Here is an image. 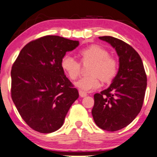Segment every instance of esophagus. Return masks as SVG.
Wrapping results in <instances>:
<instances>
[{
  "mask_svg": "<svg viewBox=\"0 0 157 157\" xmlns=\"http://www.w3.org/2000/svg\"><path fill=\"white\" fill-rule=\"evenodd\" d=\"M79 94H80V96L81 97H85L87 96V93L85 92V91H81V90L79 91Z\"/></svg>",
  "mask_w": 157,
  "mask_h": 157,
  "instance_id": "34e87169",
  "label": "esophagus"
}]
</instances>
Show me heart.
Returning <instances> with one entry per match:
<instances>
[{
    "label": "heart",
    "instance_id": "obj_1",
    "mask_svg": "<svg viewBox=\"0 0 157 157\" xmlns=\"http://www.w3.org/2000/svg\"><path fill=\"white\" fill-rule=\"evenodd\" d=\"M80 63H91L88 69L89 76L82 77L75 82V86L81 91H89L97 89L100 86V80L104 83H109L118 72V61L102 46L92 44L81 48L77 52ZM70 56L66 55L62 58L60 66L64 72L71 80H75L80 76L81 65Z\"/></svg>",
    "mask_w": 157,
    "mask_h": 157
}]
</instances>
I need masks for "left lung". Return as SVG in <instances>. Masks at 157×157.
I'll list each match as a JSON object with an SVG mask.
<instances>
[{
  "label": "left lung",
  "mask_w": 157,
  "mask_h": 157,
  "mask_svg": "<svg viewBox=\"0 0 157 157\" xmlns=\"http://www.w3.org/2000/svg\"><path fill=\"white\" fill-rule=\"evenodd\" d=\"M99 38L115 48L120 67L111 86L94 95L91 113L99 128L116 131L128 125L141 111L147 77L141 57L132 46L111 36Z\"/></svg>",
  "instance_id": "obj_1"
}]
</instances>
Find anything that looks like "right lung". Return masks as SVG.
<instances>
[{
  "label": "right lung",
  "instance_id": "right-lung-1",
  "mask_svg": "<svg viewBox=\"0 0 157 157\" xmlns=\"http://www.w3.org/2000/svg\"><path fill=\"white\" fill-rule=\"evenodd\" d=\"M79 41L56 35L32 40L21 49L11 71V96L22 119L43 134L58 130L79 93L60 66Z\"/></svg>",
  "mask_w": 157,
  "mask_h": 157
}]
</instances>
